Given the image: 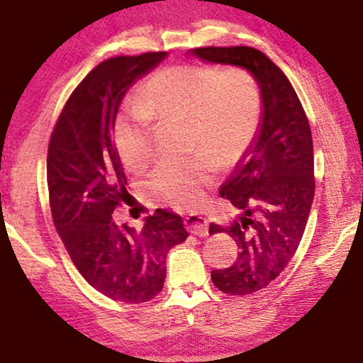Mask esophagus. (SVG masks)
Here are the masks:
<instances>
[{
	"mask_svg": "<svg viewBox=\"0 0 363 363\" xmlns=\"http://www.w3.org/2000/svg\"><path fill=\"white\" fill-rule=\"evenodd\" d=\"M184 224L191 234L199 235V238H206V235H209V222H207L206 217L191 214L184 219Z\"/></svg>",
	"mask_w": 363,
	"mask_h": 363,
	"instance_id": "1",
	"label": "esophagus"
}]
</instances>
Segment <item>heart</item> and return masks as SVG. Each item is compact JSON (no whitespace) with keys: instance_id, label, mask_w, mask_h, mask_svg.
Masks as SVG:
<instances>
[{"instance_id":"1","label":"heart","mask_w":363,"mask_h":363,"mask_svg":"<svg viewBox=\"0 0 363 363\" xmlns=\"http://www.w3.org/2000/svg\"><path fill=\"white\" fill-rule=\"evenodd\" d=\"M260 94L244 69L219 71L207 65H177L154 72L136 96V108L119 114L114 146L124 166L146 162L151 121H184L191 149L184 162H162L147 177L146 192L154 199L181 207L202 199L220 166H234L257 136Z\"/></svg>"}]
</instances>
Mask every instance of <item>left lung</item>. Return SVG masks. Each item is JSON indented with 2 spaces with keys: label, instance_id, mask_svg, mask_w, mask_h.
<instances>
[{
  "label": "left lung",
  "instance_id": "1",
  "mask_svg": "<svg viewBox=\"0 0 363 363\" xmlns=\"http://www.w3.org/2000/svg\"><path fill=\"white\" fill-rule=\"evenodd\" d=\"M191 55L242 67L260 89L257 136L219 191L240 214L227 229L209 225V234L227 232L239 245L234 265L212 270V282L224 294L247 296L279 277L306 230L315 191L311 125L291 81L264 52L211 46Z\"/></svg>",
  "mask_w": 363,
  "mask_h": 363
}]
</instances>
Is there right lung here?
<instances>
[{
  "mask_svg": "<svg viewBox=\"0 0 363 363\" xmlns=\"http://www.w3.org/2000/svg\"><path fill=\"white\" fill-rule=\"evenodd\" d=\"M166 56H118L96 66L67 99L48 149L52 222L67 254L89 286L125 303L162 291L167 252L189 235L182 217L166 209L141 229L113 220L131 197L113 139L116 116L129 88Z\"/></svg>",
  "mask_w": 363,
  "mask_h": 363,
  "instance_id": "right-lung-1",
  "label": "right lung"
}]
</instances>
